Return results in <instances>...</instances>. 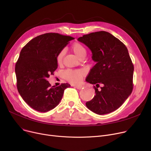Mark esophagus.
I'll return each mask as SVG.
<instances>
[{
    "mask_svg": "<svg viewBox=\"0 0 151 151\" xmlns=\"http://www.w3.org/2000/svg\"><path fill=\"white\" fill-rule=\"evenodd\" d=\"M74 86L75 88H76L77 89H79V90H80L83 88V86Z\"/></svg>",
    "mask_w": 151,
    "mask_h": 151,
    "instance_id": "esophagus-1",
    "label": "esophagus"
}]
</instances>
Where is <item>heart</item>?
Instances as JSON below:
<instances>
[{"instance_id": "heart-1", "label": "heart", "mask_w": 151, "mask_h": 151, "mask_svg": "<svg viewBox=\"0 0 151 151\" xmlns=\"http://www.w3.org/2000/svg\"><path fill=\"white\" fill-rule=\"evenodd\" d=\"M71 49L80 59H84L86 56L87 50L82 43L78 42H75L71 45ZM64 55L65 51L63 50H61L58 54L57 62L58 64H60L62 62ZM86 74V71L83 70H67L63 73V77L69 83L76 84L81 82Z\"/></svg>"}]
</instances>
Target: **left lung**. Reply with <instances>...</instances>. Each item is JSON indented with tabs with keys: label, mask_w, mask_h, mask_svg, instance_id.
Wrapping results in <instances>:
<instances>
[{
	"label": "left lung",
	"mask_w": 151,
	"mask_h": 151,
	"mask_svg": "<svg viewBox=\"0 0 151 151\" xmlns=\"http://www.w3.org/2000/svg\"><path fill=\"white\" fill-rule=\"evenodd\" d=\"M78 40L91 50L97 63L86 81L92 84H104L86 105L92 112L102 115L119 108L131 94L134 67L125 45L112 34L99 31L84 35Z\"/></svg>",
	"instance_id": "obj_1"
}]
</instances>
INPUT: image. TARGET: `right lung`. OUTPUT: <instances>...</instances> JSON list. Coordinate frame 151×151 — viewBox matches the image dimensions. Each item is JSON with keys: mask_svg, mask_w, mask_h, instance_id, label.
Here are the masks:
<instances>
[{"mask_svg": "<svg viewBox=\"0 0 151 151\" xmlns=\"http://www.w3.org/2000/svg\"><path fill=\"white\" fill-rule=\"evenodd\" d=\"M74 38L58 33H46L32 39L20 52L16 63L18 91L32 108L47 112L58 106L68 83L51 86L47 78L58 68L57 55Z\"/></svg>", "mask_w": 151, "mask_h": 151, "instance_id": "right-lung-1", "label": "right lung"}]
</instances>
